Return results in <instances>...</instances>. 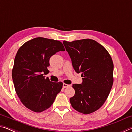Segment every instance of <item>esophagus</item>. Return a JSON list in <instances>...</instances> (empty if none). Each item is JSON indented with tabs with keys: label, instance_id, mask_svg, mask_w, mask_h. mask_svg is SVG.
Listing matches in <instances>:
<instances>
[{
	"label": "esophagus",
	"instance_id": "obj_1",
	"mask_svg": "<svg viewBox=\"0 0 132 132\" xmlns=\"http://www.w3.org/2000/svg\"><path fill=\"white\" fill-rule=\"evenodd\" d=\"M62 87H63L64 88H67V87H71V85H68V84H65V83H64L63 85H62Z\"/></svg>",
	"mask_w": 132,
	"mask_h": 132
}]
</instances>
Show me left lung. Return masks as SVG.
Masks as SVG:
<instances>
[{
	"instance_id": "left-lung-1",
	"label": "left lung",
	"mask_w": 132,
	"mask_h": 132,
	"mask_svg": "<svg viewBox=\"0 0 132 132\" xmlns=\"http://www.w3.org/2000/svg\"><path fill=\"white\" fill-rule=\"evenodd\" d=\"M66 51L77 73L81 72L82 82L73 84L75 94L70 101L82 114L94 112L103 106L113 83V65L110 55L96 40H64Z\"/></svg>"
}]
</instances>
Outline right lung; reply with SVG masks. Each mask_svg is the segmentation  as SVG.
Instances as JSON below:
<instances>
[{
	"label": "right lung",
	"instance_id": "obj_1",
	"mask_svg": "<svg viewBox=\"0 0 132 132\" xmlns=\"http://www.w3.org/2000/svg\"><path fill=\"white\" fill-rule=\"evenodd\" d=\"M60 51H65L62 42L42 37L28 40L18 50L12 79L18 96L29 110L40 113L50 108L61 90L62 82L50 81L44 76L50 72L51 56Z\"/></svg>",
	"mask_w": 132,
	"mask_h": 132
}]
</instances>
